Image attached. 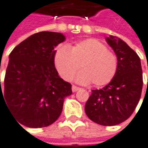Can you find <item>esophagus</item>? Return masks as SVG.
Wrapping results in <instances>:
<instances>
[{
  "mask_svg": "<svg viewBox=\"0 0 148 148\" xmlns=\"http://www.w3.org/2000/svg\"><path fill=\"white\" fill-rule=\"evenodd\" d=\"M79 89H80V88H79V87H77V86H76V85H72V92L78 91Z\"/></svg>",
  "mask_w": 148,
  "mask_h": 148,
  "instance_id": "34e87169",
  "label": "esophagus"
}]
</instances>
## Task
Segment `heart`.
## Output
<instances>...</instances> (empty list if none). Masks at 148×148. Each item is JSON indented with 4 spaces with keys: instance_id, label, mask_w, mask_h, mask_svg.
Masks as SVG:
<instances>
[{
    "instance_id": "1",
    "label": "heart",
    "mask_w": 148,
    "mask_h": 148,
    "mask_svg": "<svg viewBox=\"0 0 148 148\" xmlns=\"http://www.w3.org/2000/svg\"><path fill=\"white\" fill-rule=\"evenodd\" d=\"M54 63L61 77L71 80L80 68L76 80L81 84L92 82L96 86L109 84L118 70V58L106 45L94 38H87L72 47L60 46L54 56Z\"/></svg>"
}]
</instances>
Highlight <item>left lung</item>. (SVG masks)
<instances>
[{"mask_svg": "<svg viewBox=\"0 0 148 148\" xmlns=\"http://www.w3.org/2000/svg\"><path fill=\"white\" fill-rule=\"evenodd\" d=\"M118 58V70L109 84L92 90L85 113L101 126H115L126 121L138 105L143 88L141 62L136 52L116 36L106 38Z\"/></svg>", "mask_w": 148, "mask_h": 148, "instance_id": "8db88e82", "label": "left lung"}]
</instances>
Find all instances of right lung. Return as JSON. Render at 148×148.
Returning <instances> with one entry per match:
<instances>
[{"label": "right lung", "mask_w": 148, "mask_h": 148, "mask_svg": "<svg viewBox=\"0 0 148 148\" xmlns=\"http://www.w3.org/2000/svg\"><path fill=\"white\" fill-rule=\"evenodd\" d=\"M64 40L61 33L38 32L10 53L1 101L4 99L17 122L25 127L41 128L55 123L64 98L72 93V84L60 77L54 63L55 47Z\"/></svg>", "instance_id": "right-lung-1"}]
</instances>
